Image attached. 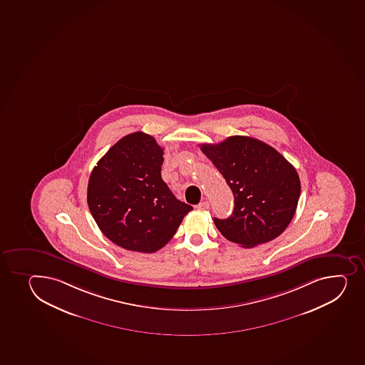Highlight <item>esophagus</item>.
Here are the masks:
<instances>
[{"mask_svg": "<svg viewBox=\"0 0 365 365\" xmlns=\"http://www.w3.org/2000/svg\"><path fill=\"white\" fill-rule=\"evenodd\" d=\"M196 208L200 210V211H205V210L210 208V203H208V201H202V202H200L199 205L196 206Z\"/></svg>", "mask_w": 365, "mask_h": 365, "instance_id": "1", "label": "esophagus"}]
</instances>
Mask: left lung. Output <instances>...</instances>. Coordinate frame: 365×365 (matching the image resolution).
<instances>
[{"label":"left lung","mask_w":365,"mask_h":365,"mask_svg":"<svg viewBox=\"0 0 365 365\" xmlns=\"http://www.w3.org/2000/svg\"><path fill=\"white\" fill-rule=\"evenodd\" d=\"M233 192L235 208L227 219L215 218L230 242L252 248L280 236L292 220L301 195L297 171L278 150L249 136H230L203 143Z\"/></svg>","instance_id":"8db88e82"}]
</instances>
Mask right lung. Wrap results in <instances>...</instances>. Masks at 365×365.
<instances>
[{
	"label": "right lung",
	"mask_w": 365,
	"mask_h": 365,
	"mask_svg": "<svg viewBox=\"0 0 365 365\" xmlns=\"http://www.w3.org/2000/svg\"><path fill=\"white\" fill-rule=\"evenodd\" d=\"M164 150L136 132L117 141L97 163L87 203L110 241L132 252L162 249L192 207L177 200L162 178Z\"/></svg>",
	"instance_id": "obj_1"
}]
</instances>
